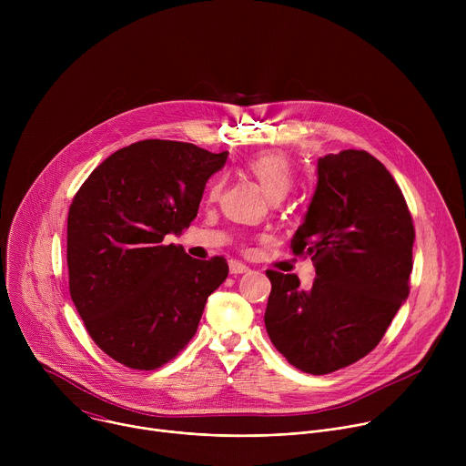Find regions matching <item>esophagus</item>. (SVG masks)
<instances>
[{
    "label": "esophagus",
    "mask_w": 466,
    "mask_h": 466,
    "mask_svg": "<svg viewBox=\"0 0 466 466\" xmlns=\"http://www.w3.org/2000/svg\"><path fill=\"white\" fill-rule=\"evenodd\" d=\"M248 271V268L245 263H241V261H230V275H243V273H247Z\"/></svg>",
    "instance_id": "obj_1"
}]
</instances>
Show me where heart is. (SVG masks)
<instances>
[{
  "label": "heart",
  "mask_w": 466,
  "mask_h": 466,
  "mask_svg": "<svg viewBox=\"0 0 466 466\" xmlns=\"http://www.w3.org/2000/svg\"><path fill=\"white\" fill-rule=\"evenodd\" d=\"M245 169L258 180L263 193L269 198L284 197L295 182V164L282 151H265L250 157ZM221 184L214 182L210 193L218 195Z\"/></svg>",
  "instance_id": "1"
}]
</instances>
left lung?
Segmentation results:
<instances>
[{
    "label": "left lung",
    "instance_id": "8db88e82",
    "mask_svg": "<svg viewBox=\"0 0 466 466\" xmlns=\"http://www.w3.org/2000/svg\"><path fill=\"white\" fill-rule=\"evenodd\" d=\"M317 189L291 239L309 256L315 280L268 271L265 328L275 349L308 374H329L365 358L410 295L415 227L402 189L367 151L317 164Z\"/></svg>",
    "mask_w": 466,
    "mask_h": 466
}]
</instances>
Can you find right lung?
I'll return each instance as SVG.
<instances>
[{
	"mask_svg": "<svg viewBox=\"0 0 466 466\" xmlns=\"http://www.w3.org/2000/svg\"><path fill=\"white\" fill-rule=\"evenodd\" d=\"M228 151L142 140L110 155L68 212L70 295L94 343L117 363L155 370L195 336L207 299L228 277L223 256L166 245L195 219Z\"/></svg>",
	"mask_w": 466,
	"mask_h": 466,
	"instance_id": "obj_1",
	"label": "right lung"
}]
</instances>
